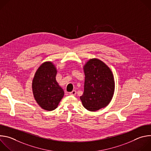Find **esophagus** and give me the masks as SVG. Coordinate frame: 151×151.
I'll return each mask as SVG.
<instances>
[{
  "label": "esophagus",
  "mask_w": 151,
  "mask_h": 151,
  "mask_svg": "<svg viewBox=\"0 0 151 151\" xmlns=\"http://www.w3.org/2000/svg\"><path fill=\"white\" fill-rule=\"evenodd\" d=\"M69 94H70V95L75 96V95H76V90H73L72 92L69 93Z\"/></svg>",
  "instance_id": "obj_1"
}]
</instances>
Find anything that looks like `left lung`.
Returning a JSON list of instances; mask_svg holds the SVG:
<instances>
[{
  "mask_svg": "<svg viewBox=\"0 0 151 151\" xmlns=\"http://www.w3.org/2000/svg\"><path fill=\"white\" fill-rule=\"evenodd\" d=\"M84 91L80 97L83 106L95 112L111 101L115 91V81L111 69L98 58H91L83 66Z\"/></svg>",
  "mask_w": 151,
  "mask_h": 151,
  "instance_id": "left-lung-1",
  "label": "left lung"
}]
</instances>
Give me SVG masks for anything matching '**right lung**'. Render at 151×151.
Segmentation results:
<instances>
[{"label": "right lung", "mask_w": 151, "mask_h": 151, "mask_svg": "<svg viewBox=\"0 0 151 151\" xmlns=\"http://www.w3.org/2000/svg\"><path fill=\"white\" fill-rule=\"evenodd\" d=\"M57 73V68L52 61H45L38 68L32 80L34 98L41 108L45 111L55 109L64 94L56 81Z\"/></svg>", "instance_id": "1"}]
</instances>
